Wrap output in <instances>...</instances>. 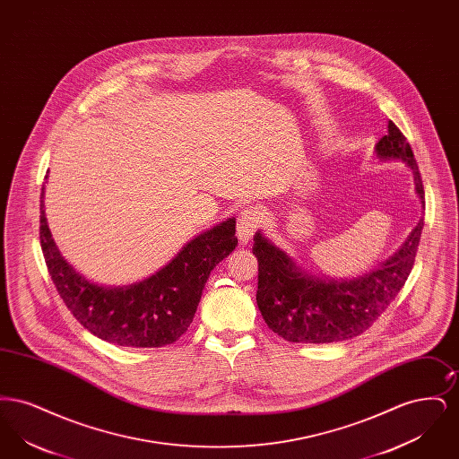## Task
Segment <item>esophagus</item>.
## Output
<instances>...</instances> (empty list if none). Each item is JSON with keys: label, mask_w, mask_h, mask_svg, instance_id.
Returning <instances> with one entry per match:
<instances>
[{"label": "esophagus", "mask_w": 459, "mask_h": 459, "mask_svg": "<svg viewBox=\"0 0 459 459\" xmlns=\"http://www.w3.org/2000/svg\"><path fill=\"white\" fill-rule=\"evenodd\" d=\"M260 219L262 217H260V210L258 208L249 206V208L240 212L239 219H238V238H239L242 244H247L251 240L255 230L258 229V225L262 221Z\"/></svg>", "instance_id": "34e87169"}]
</instances>
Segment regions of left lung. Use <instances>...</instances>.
Returning a JSON list of instances; mask_svg holds the SVG:
<instances>
[{
  "instance_id": "left-lung-1",
  "label": "left lung",
  "mask_w": 459,
  "mask_h": 459,
  "mask_svg": "<svg viewBox=\"0 0 459 459\" xmlns=\"http://www.w3.org/2000/svg\"><path fill=\"white\" fill-rule=\"evenodd\" d=\"M387 131L375 144V154L382 161L397 160L410 167L416 196L425 208L413 150L394 122H389ZM421 229L423 219L389 260L356 279L313 275L258 230L253 238V255L258 258L256 303L264 324L285 341L305 344L341 342L363 333L408 281Z\"/></svg>"
}]
</instances>
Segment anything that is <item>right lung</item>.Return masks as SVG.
<instances>
[{
  "mask_svg": "<svg viewBox=\"0 0 459 459\" xmlns=\"http://www.w3.org/2000/svg\"><path fill=\"white\" fill-rule=\"evenodd\" d=\"M39 239L51 281L77 322L96 337L127 348L175 342L191 325L212 270L238 246L236 219H227L189 240L172 262L141 282L94 284L66 262L51 238L44 187Z\"/></svg>",
  "mask_w": 459,
  "mask_h": 459,
  "instance_id": "1",
  "label": "right lung"
}]
</instances>
